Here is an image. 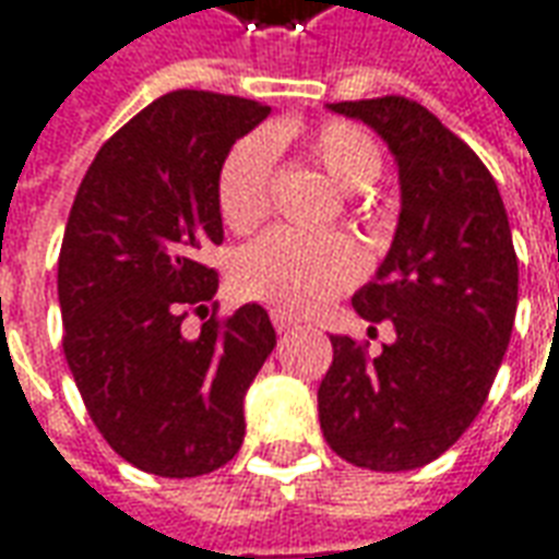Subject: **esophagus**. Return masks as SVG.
<instances>
[{"label":"esophagus","instance_id":"obj_1","mask_svg":"<svg viewBox=\"0 0 559 559\" xmlns=\"http://www.w3.org/2000/svg\"><path fill=\"white\" fill-rule=\"evenodd\" d=\"M271 322H273V329L280 331V334H283V331H292L295 325H298L295 319L288 317L286 310H271Z\"/></svg>","mask_w":559,"mask_h":559}]
</instances>
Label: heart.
Returning a JSON list of instances; mask_svg holds the SVG:
<instances>
[{
  "mask_svg": "<svg viewBox=\"0 0 559 559\" xmlns=\"http://www.w3.org/2000/svg\"><path fill=\"white\" fill-rule=\"evenodd\" d=\"M295 136L292 127H276L271 136L255 133L240 140L218 169L215 200L222 222L237 234L258 228L271 213L273 142ZM310 152L329 179L346 194L368 191L377 182L383 157L377 142L356 124L325 121L310 133ZM361 273V252L344 234H301L276 228L249 242L234 258V286L242 298L271 304L288 313H307L337 292L353 286Z\"/></svg>",
  "mask_w": 559,
  "mask_h": 559,
  "instance_id": "obj_1",
  "label": "heart"
}]
</instances>
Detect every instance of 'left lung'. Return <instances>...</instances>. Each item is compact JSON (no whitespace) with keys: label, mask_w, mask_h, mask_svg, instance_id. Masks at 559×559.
<instances>
[{"label":"left lung","mask_w":559,"mask_h":559,"mask_svg":"<svg viewBox=\"0 0 559 559\" xmlns=\"http://www.w3.org/2000/svg\"><path fill=\"white\" fill-rule=\"evenodd\" d=\"M329 109L390 145L402 213L377 276L353 295L361 319H390L395 341L368 356L331 334L319 423L346 463L411 472L453 448L490 395L518 313V255L490 169L432 111L404 96Z\"/></svg>","instance_id":"left-lung-1"}]
</instances>
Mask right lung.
Segmentation results:
<instances>
[{
  "label": "right lung",
  "instance_id": "obj_1",
  "mask_svg": "<svg viewBox=\"0 0 559 559\" xmlns=\"http://www.w3.org/2000/svg\"><path fill=\"white\" fill-rule=\"evenodd\" d=\"M267 115L242 96H160L96 152L69 213L57 264L69 371L109 448L148 475L198 478L234 460L242 399L276 346L261 304L182 331L218 288L200 264L225 240L218 169Z\"/></svg>",
  "mask_w": 559,
  "mask_h": 559
}]
</instances>
